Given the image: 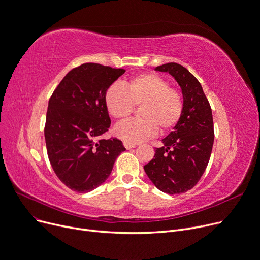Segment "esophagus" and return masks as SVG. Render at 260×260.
Instances as JSON below:
<instances>
[{
    "mask_svg": "<svg viewBox=\"0 0 260 260\" xmlns=\"http://www.w3.org/2000/svg\"><path fill=\"white\" fill-rule=\"evenodd\" d=\"M123 145H124V147H125L126 149H131V148H133V147L136 146V144H131V143H127V142H124V143H123Z\"/></svg>",
    "mask_w": 260,
    "mask_h": 260,
    "instance_id": "esophagus-1",
    "label": "esophagus"
}]
</instances>
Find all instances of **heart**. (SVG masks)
<instances>
[{
    "mask_svg": "<svg viewBox=\"0 0 260 260\" xmlns=\"http://www.w3.org/2000/svg\"><path fill=\"white\" fill-rule=\"evenodd\" d=\"M107 112L117 120L126 119L135 105H141V119L128 120L118 124L114 133L122 141L137 144L161 133L171 131L182 115L180 93L170 88L169 82L156 74H143L125 83L108 87L104 95Z\"/></svg>",
    "mask_w": 260,
    "mask_h": 260,
    "instance_id": "obj_1",
    "label": "heart"
}]
</instances>
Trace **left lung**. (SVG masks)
Instances as JSON below:
<instances>
[{"instance_id":"8db88e82","label":"left lung","mask_w":260,"mask_h":260,"mask_svg":"<svg viewBox=\"0 0 260 260\" xmlns=\"http://www.w3.org/2000/svg\"><path fill=\"white\" fill-rule=\"evenodd\" d=\"M155 71L168 73L176 80L182 91L183 109L144 171L161 192L181 194L197 184L209 163L214 143L212 109L199 81L185 67L167 63Z\"/></svg>"}]
</instances>
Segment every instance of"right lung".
I'll use <instances>...</instances> for the list:
<instances>
[{
  "label": "right lung",
  "instance_id": "obj_1",
  "mask_svg": "<svg viewBox=\"0 0 260 260\" xmlns=\"http://www.w3.org/2000/svg\"><path fill=\"white\" fill-rule=\"evenodd\" d=\"M124 73L123 68L82 64L63 78L48 102L47 155L58 178L75 192L88 193L105 182L125 151L120 140L102 138L111 125L105 92Z\"/></svg>",
  "mask_w": 260,
  "mask_h": 260
}]
</instances>
